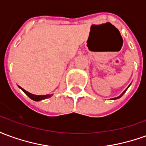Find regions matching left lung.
<instances>
[{"label": "left lung", "mask_w": 146, "mask_h": 146, "mask_svg": "<svg viewBox=\"0 0 146 146\" xmlns=\"http://www.w3.org/2000/svg\"><path fill=\"white\" fill-rule=\"evenodd\" d=\"M126 91H127V90H125V91H124V92H123V94H122V95H119V97H117V98H113V99H116V98H120V97H121V96H122V95H123V93H124V92H125Z\"/></svg>", "instance_id": "8db88e82"}]
</instances>
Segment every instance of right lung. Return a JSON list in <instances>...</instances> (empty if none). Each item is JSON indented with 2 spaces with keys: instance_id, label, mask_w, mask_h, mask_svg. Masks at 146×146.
Segmentation results:
<instances>
[{
  "instance_id": "obj_1",
  "label": "right lung",
  "mask_w": 146,
  "mask_h": 146,
  "mask_svg": "<svg viewBox=\"0 0 146 146\" xmlns=\"http://www.w3.org/2000/svg\"><path fill=\"white\" fill-rule=\"evenodd\" d=\"M22 90H23V92L26 94V95L29 97V98H30L32 100H33V101H40V100H42V99H45V98H50L51 95H33V94H31V93H30V92H27L26 90H24L23 88H22L21 87H19Z\"/></svg>"
}]
</instances>
